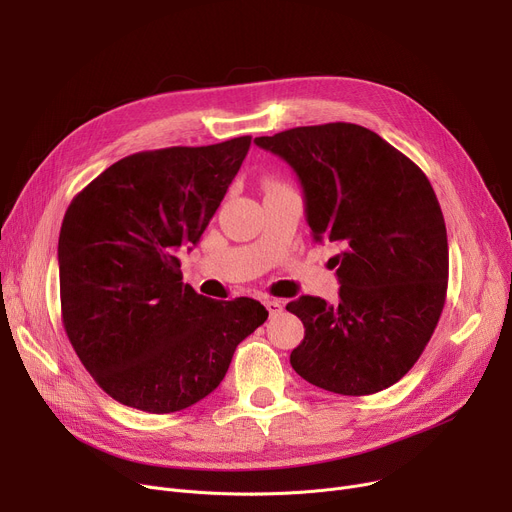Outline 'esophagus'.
<instances>
[{
  "label": "esophagus",
  "instance_id": "34e87169",
  "mask_svg": "<svg viewBox=\"0 0 512 512\" xmlns=\"http://www.w3.org/2000/svg\"><path fill=\"white\" fill-rule=\"evenodd\" d=\"M265 307H267V311H270V315H278V313H282L284 303L280 299H267Z\"/></svg>",
  "mask_w": 512,
  "mask_h": 512
}]
</instances>
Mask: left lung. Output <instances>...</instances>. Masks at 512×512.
Instances as JSON below:
<instances>
[{
  "label": "left lung",
  "mask_w": 512,
  "mask_h": 512,
  "mask_svg": "<svg viewBox=\"0 0 512 512\" xmlns=\"http://www.w3.org/2000/svg\"><path fill=\"white\" fill-rule=\"evenodd\" d=\"M297 174L317 242H338V303L286 305L305 326L290 365L344 396L390 388L421 357L446 301L448 238L432 184L413 161L359 124L299 126L259 137Z\"/></svg>",
  "instance_id": "1"
}]
</instances>
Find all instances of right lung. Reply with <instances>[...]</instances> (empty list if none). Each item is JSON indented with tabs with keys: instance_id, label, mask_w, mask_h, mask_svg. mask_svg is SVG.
<instances>
[{
	"instance_id": "1",
	"label": "right lung",
	"mask_w": 512,
	"mask_h": 512,
	"mask_svg": "<svg viewBox=\"0 0 512 512\" xmlns=\"http://www.w3.org/2000/svg\"><path fill=\"white\" fill-rule=\"evenodd\" d=\"M251 147L128 155L80 191L58 240L62 321L80 363L126 407L176 413L211 394L236 346L267 319L259 301H213L182 282Z\"/></svg>"
}]
</instances>
